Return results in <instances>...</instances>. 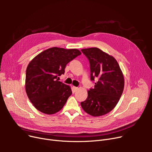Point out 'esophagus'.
<instances>
[{
    "mask_svg": "<svg viewBox=\"0 0 152 152\" xmlns=\"http://www.w3.org/2000/svg\"><path fill=\"white\" fill-rule=\"evenodd\" d=\"M73 91H76L78 89V87L73 86Z\"/></svg>",
    "mask_w": 152,
    "mask_h": 152,
    "instance_id": "esophagus-1",
    "label": "esophagus"
}]
</instances>
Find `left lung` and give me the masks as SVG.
Segmentation results:
<instances>
[{
	"label": "left lung",
	"mask_w": 152,
	"mask_h": 152,
	"mask_svg": "<svg viewBox=\"0 0 152 152\" xmlns=\"http://www.w3.org/2000/svg\"><path fill=\"white\" fill-rule=\"evenodd\" d=\"M89 59L91 79L97 78L94 89L87 91L88 96L81 105L93 116L107 114L117 105L123 94L124 79L116 60L97 47L81 49Z\"/></svg>",
	"instance_id": "left-lung-1"
}]
</instances>
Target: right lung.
Listing matches in <instances>:
<instances>
[{
  "label": "right lung",
  "instance_id": "obj_1",
  "mask_svg": "<svg viewBox=\"0 0 152 152\" xmlns=\"http://www.w3.org/2000/svg\"><path fill=\"white\" fill-rule=\"evenodd\" d=\"M81 52L77 49L52 47L32 60L26 68L25 90L33 106L41 112H58L72 94L71 87L59 81L67 64Z\"/></svg>",
  "mask_w": 152,
  "mask_h": 152
}]
</instances>
